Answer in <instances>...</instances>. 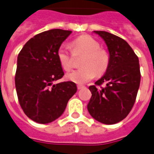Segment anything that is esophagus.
<instances>
[{
	"mask_svg": "<svg viewBox=\"0 0 154 154\" xmlns=\"http://www.w3.org/2000/svg\"><path fill=\"white\" fill-rule=\"evenodd\" d=\"M85 86L84 85H77V89H84Z\"/></svg>",
	"mask_w": 154,
	"mask_h": 154,
	"instance_id": "obj_1",
	"label": "esophagus"
}]
</instances>
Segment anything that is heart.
Returning a JSON list of instances; mask_svg holds the SVG:
<instances>
[{
  "instance_id": "heart-1",
  "label": "heart",
  "mask_w": 154,
  "mask_h": 154,
  "mask_svg": "<svg viewBox=\"0 0 154 154\" xmlns=\"http://www.w3.org/2000/svg\"><path fill=\"white\" fill-rule=\"evenodd\" d=\"M73 55L83 54L81 61L82 69L74 70L66 75V79L76 84H85L94 77L104 74L109 69L110 56L106 49L100 47V43L89 35H82L71 42ZM60 67L69 71L72 67V57L65 47L60 46L57 52Z\"/></svg>"
}]
</instances>
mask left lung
<instances>
[{"label":"left lung","instance_id":"8db88e82","mask_svg":"<svg viewBox=\"0 0 154 154\" xmlns=\"http://www.w3.org/2000/svg\"><path fill=\"white\" fill-rule=\"evenodd\" d=\"M94 32L105 41L110 63L104 76L89 87L92 97L87 109L97 122L116 124L127 117L136 101L141 82L139 60L124 39L105 31Z\"/></svg>","mask_w":154,"mask_h":154}]
</instances>
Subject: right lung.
Here are the masks:
<instances>
[{
  "instance_id": "add662e5",
  "label": "right lung",
  "mask_w": 154,
  "mask_h": 154,
  "mask_svg": "<svg viewBox=\"0 0 154 154\" xmlns=\"http://www.w3.org/2000/svg\"><path fill=\"white\" fill-rule=\"evenodd\" d=\"M72 31L48 30L29 40L18 54L15 85L18 101L26 116L47 124L60 117L77 92L74 82H53L64 76L57 52Z\"/></svg>"
}]
</instances>
